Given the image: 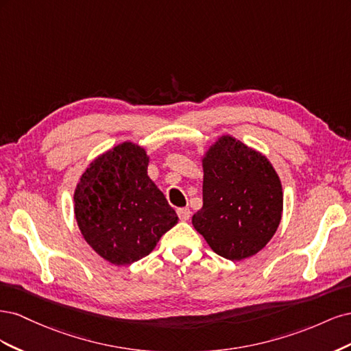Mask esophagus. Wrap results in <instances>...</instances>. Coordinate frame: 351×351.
I'll return each instance as SVG.
<instances>
[{"label": "esophagus", "instance_id": "1", "mask_svg": "<svg viewBox=\"0 0 351 351\" xmlns=\"http://www.w3.org/2000/svg\"><path fill=\"white\" fill-rule=\"evenodd\" d=\"M177 215L182 221H189L190 218V209L189 208H180L177 209Z\"/></svg>", "mask_w": 351, "mask_h": 351}]
</instances>
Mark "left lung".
<instances>
[{"mask_svg":"<svg viewBox=\"0 0 351 351\" xmlns=\"http://www.w3.org/2000/svg\"><path fill=\"white\" fill-rule=\"evenodd\" d=\"M204 206L192 218L209 247L228 261L261 252L282 217L280 176L262 152L222 134L200 156Z\"/></svg>","mask_w":351,"mask_h":351,"instance_id":"obj_1","label":"left lung"}]
</instances>
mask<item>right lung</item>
Listing matches in <instances>:
<instances>
[{
	"mask_svg": "<svg viewBox=\"0 0 351 351\" xmlns=\"http://www.w3.org/2000/svg\"><path fill=\"white\" fill-rule=\"evenodd\" d=\"M143 146L123 142L98 155L74 189V217L83 239L117 267L147 256L178 217L147 176Z\"/></svg>",
	"mask_w": 351,
	"mask_h": 351,
	"instance_id": "right-lung-1",
	"label": "right lung"
}]
</instances>
